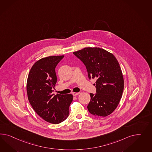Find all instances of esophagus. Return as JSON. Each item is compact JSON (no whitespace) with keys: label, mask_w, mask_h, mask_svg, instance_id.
<instances>
[{"label":"esophagus","mask_w":152,"mask_h":152,"mask_svg":"<svg viewBox=\"0 0 152 152\" xmlns=\"http://www.w3.org/2000/svg\"><path fill=\"white\" fill-rule=\"evenodd\" d=\"M79 94H80L79 92H72V94H73L74 96H76Z\"/></svg>","instance_id":"obj_1"}]
</instances>
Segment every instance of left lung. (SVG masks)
<instances>
[{
	"mask_svg": "<svg viewBox=\"0 0 152 152\" xmlns=\"http://www.w3.org/2000/svg\"><path fill=\"white\" fill-rule=\"evenodd\" d=\"M86 66L90 79H96V94L87 106L92 115L106 117L118 106L124 89L119 63L111 53L99 48H85L73 53Z\"/></svg>",
	"mask_w": 152,
	"mask_h": 152,
	"instance_id": "obj_1",
	"label": "left lung"
}]
</instances>
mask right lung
<instances>
[{
	"label": "right lung",
	"mask_w": 152,
	"mask_h": 152,
	"mask_svg": "<svg viewBox=\"0 0 152 152\" xmlns=\"http://www.w3.org/2000/svg\"><path fill=\"white\" fill-rule=\"evenodd\" d=\"M64 57L51 56L37 61L30 70L26 83L28 98L34 110L53 124L61 123L68 117L73 100L71 94L53 93L57 82L55 67Z\"/></svg>",
	"instance_id": "1"
}]
</instances>
